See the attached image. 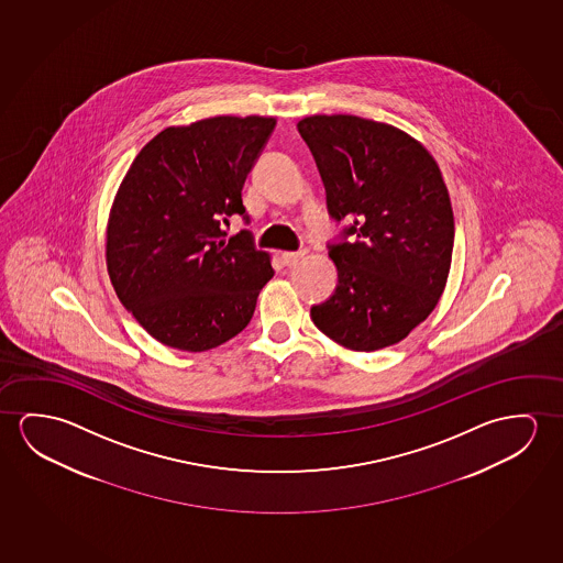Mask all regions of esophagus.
<instances>
[{
  "label": "esophagus",
  "mask_w": 563,
  "mask_h": 563,
  "mask_svg": "<svg viewBox=\"0 0 563 563\" xmlns=\"http://www.w3.org/2000/svg\"><path fill=\"white\" fill-rule=\"evenodd\" d=\"M303 255H306V251H285V253L280 255V260H283L286 267H295L296 263L302 260Z\"/></svg>",
  "instance_id": "1"
}]
</instances>
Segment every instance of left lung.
<instances>
[{
	"label": "left lung",
	"mask_w": 563,
	"mask_h": 563,
	"mask_svg": "<svg viewBox=\"0 0 563 563\" xmlns=\"http://www.w3.org/2000/svg\"><path fill=\"white\" fill-rule=\"evenodd\" d=\"M338 224L335 292L316 328L353 351L399 343L433 312L449 277L454 217L433 156L406 132L353 114L298 122Z\"/></svg>",
	"instance_id": "8db88e82"
}]
</instances>
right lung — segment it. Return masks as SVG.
Returning a JSON list of instances; mask_svg holds the SVG:
<instances>
[{"mask_svg":"<svg viewBox=\"0 0 563 563\" xmlns=\"http://www.w3.org/2000/svg\"><path fill=\"white\" fill-rule=\"evenodd\" d=\"M277 121L214 117L169 126L140 150L107 228V268L122 306L159 343L190 353L247 328L275 275L250 230L243 183Z\"/></svg>","mask_w":563,"mask_h":563,"instance_id":"obj_1","label":"right lung"}]
</instances>
